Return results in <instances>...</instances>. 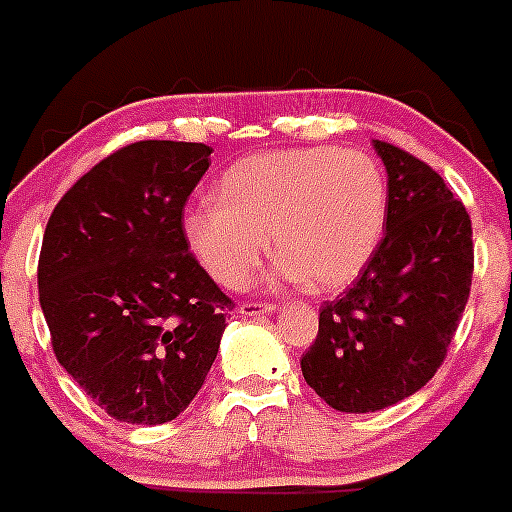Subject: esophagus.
Listing matches in <instances>:
<instances>
[{
    "label": "esophagus",
    "mask_w": 512,
    "mask_h": 512,
    "mask_svg": "<svg viewBox=\"0 0 512 512\" xmlns=\"http://www.w3.org/2000/svg\"><path fill=\"white\" fill-rule=\"evenodd\" d=\"M277 305H271V302H264V300H248L241 305V315H246V318H256V315H266V312H271Z\"/></svg>",
    "instance_id": "34e87169"
}]
</instances>
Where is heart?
<instances>
[{
  "instance_id": "1",
  "label": "heart",
  "mask_w": 512,
  "mask_h": 512,
  "mask_svg": "<svg viewBox=\"0 0 512 512\" xmlns=\"http://www.w3.org/2000/svg\"><path fill=\"white\" fill-rule=\"evenodd\" d=\"M387 207V179L369 153L289 148L230 166L217 184V200L184 212V235L225 287H241L251 277L271 235L284 279L338 289L372 261Z\"/></svg>"
}]
</instances>
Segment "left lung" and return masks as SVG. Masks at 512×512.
<instances>
[{
	"instance_id": "left-lung-1",
	"label": "left lung",
	"mask_w": 512,
	"mask_h": 512,
	"mask_svg": "<svg viewBox=\"0 0 512 512\" xmlns=\"http://www.w3.org/2000/svg\"><path fill=\"white\" fill-rule=\"evenodd\" d=\"M387 166V225L356 282L320 307L302 377L330 408L374 413L418 392L449 354L474 271L472 220L441 174L374 140Z\"/></svg>"
}]
</instances>
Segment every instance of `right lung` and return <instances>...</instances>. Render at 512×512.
Wrapping results in <instances>:
<instances>
[{"label":"right lung","mask_w":512,"mask_h":512,"mask_svg":"<svg viewBox=\"0 0 512 512\" xmlns=\"http://www.w3.org/2000/svg\"><path fill=\"white\" fill-rule=\"evenodd\" d=\"M212 148L138 140L63 194L38 292L58 364L120 423H169L202 390L233 300L189 251L184 205Z\"/></svg>","instance_id":"obj_1"}]
</instances>
